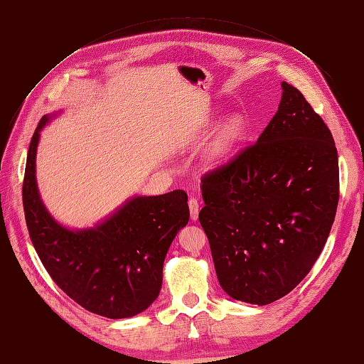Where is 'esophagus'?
Listing matches in <instances>:
<instances>
[{
    "instance_id": "obj_1",
    "label": "esophagus",
    "mask_w": 364,
    "mask_h": 364,
    "mask_svg": "<svg viewBox=\"0 0 364 364\" xmlns=\"http://www.w3.org/2000/svg\"><path fill=\"white\" fill-rule=\"evenodd\" d=\"M188 206H190V213H191V220H193V222H196V220L199 218V211H200L199 200L194 199V197H191V199L188 200Z\"/></svg>"
}]
</instances>
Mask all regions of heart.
Instances as JSON below:
<instances>
[{
    "mask_svg": "<svg viewBox=\"0 0 364 364\" xmlns=\"http://www.w3.org/2000/svg\"><path fill=\"white\" fill-rule=\"evenodd\" d=\"M245 118L235 114L230 115L217 130V134L203 151V164L208 168H218L225 165L235 153L241 138L245 135Z\"/></svg>",
    "mask_w": 364,
    "mask_h": 364,
    "instance_id": "1",
    "label": "heart"
}]
</instances>
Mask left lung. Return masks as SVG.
I'll return each mask as SVG.
<instances>
[{
	"mask_svg": "<svg viewBox=\"0 0 364 364\" xmlns=\"http://www.w3.org/2000/svg\"><path fill=\"white\" fill-rule=\"evenodd\" d=\"M278 112L255 144L202 179L199 214L222 289L267 305L289 294L321 255L338 203L331 132L281 83Z\"/></svg>",
	"mask_w": 364,
	"mask_h": 364,
	"instance_id": "1",
	"label": "left lung"
}]
</instances>
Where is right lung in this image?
I'll use <instances>...</instances> for the list:
<instances>
[{
  "mask_svg": "<svg viewBox=\"0 0 364 364\" xmlns=\"http://www.w3.org/2000/svg\"><path fill=\"white\" fill-rule=\"evenodd\" d=\"M43 115L33 134L23 186L31 243L53 281L87 311L107 318L136 316L156 301L170 245L190 220L188 196L176 190L134 196L92 228L71 229L43 205L36 181Z\"/></svg>",
  "mask_w": 364,
  "mask_h": 364,
  "instance_id": "right-lung-1",
  "label": "right lung"
}]
</instances>
